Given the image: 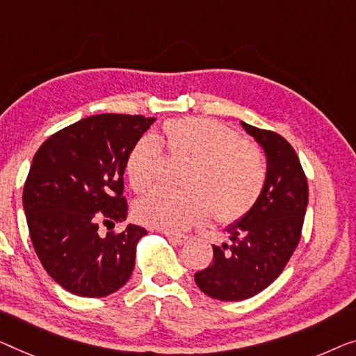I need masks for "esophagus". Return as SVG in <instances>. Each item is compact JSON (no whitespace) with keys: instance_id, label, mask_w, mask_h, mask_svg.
Masks as SVG:
<instances>
[{"instance_id":"34e87169","label":"esophagus","mask_w":356,"mask_h":356,"mask_svg":"<svg viewBox=\"0 0 356 356\" xmlns=\"http://www.w3.org/2000/svg\"><path fill=\"white\" fill-rule=\"evenodd\" d=\"M164 235H166V236H168L169 240H171V241L177 243V245H184V243L188 240V236H187V235H182V233H172V232H166V233H164Z\"/></svg>"}]
</instances>
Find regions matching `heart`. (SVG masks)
Listing matches in <instances>:
<instances>
[{
    "label": "heart",
    "mask_w": 356,
    "mask_h": 356,
    "mask_svg": "<svg viewBox=\"0 0 356 356\" xmlns=\"http://www.w3.org/2000/svg\"><path fill=\"white\" fill-rule=\"evenodd\" d=\"M190 158L180 190L156 188L137 201L134 214L144 225L180 232L214 214L216 220H240L257 203L267 168L262 152L236 131L204 116L169 120L155 136H142L131 145L124 169L131 187L144 192L160 176L163 150Z\"/></svg>",
    "instance_id": "obj_1"
}]
</instances>
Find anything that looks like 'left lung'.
<instances>
[{
    "label": "left lung",
    "mask_w": 356,
    "mask_h": 356,
    "mask_svg": "<svg viewBox=\"0 0 356 356\" xmlns=\"http://www.w3.org/2000/svg\"><path fill=\"white\" fill-rule=\"evenodd\" d=\"M267 155V179L257 203L229 227L230 245L195 273L198 288L217 300H245L277 280L300 241L309 184L299 156L283 136L243 123Z\"/></svg>",
    "instance_id": "8db88e82"
}]
</instances>
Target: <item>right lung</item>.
<instances>
[{
    "label": "right lung",
    "instance_id": "right-lung-1",
    "mask_svg": "<svg viewBox=\"0 0 356 356\" xmlns=\"http://www.w3.org/2000/svg\"><path fill=\"white\" fill-rule=\"evenodd\" d=\"M155 118L94 115L57 131L35 153L24 209L36 256L68 293L105 297L131 278L136 246L147 230L113 229L127 216L124 161Z\"/></svg>",
    "mask_w": 356,
    "mask_h": 356
}]
</instances>
